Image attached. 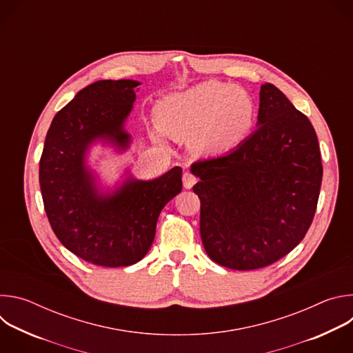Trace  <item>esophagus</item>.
I'll use <instances>...</instances> for the list:
<instances>
[{"mask_svg": "<svg viewBox=\"0 0 353 353\" xmlns=\"http://www.w3.org/2000/svg\"><path fill=\"white\" fill-rule=\"evenodd\" d=\"M196 183V177L191 173V172H184L183 173V184H184V188L190 190L192 188V185Z\"/></svg>", "mask_w": 353, "mask_h": 353, "instance_id": "obj_1", "label": "esophagus"}]
</instances>
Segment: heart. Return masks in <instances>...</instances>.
Masks as SVG:
<instances>
[{"mask_svg":"<svg viewBox=\"0 0 353 353\" xmlns=\"http://www.w3.org/2000/svg\"><path fill=\"white\" fill-rule=\"evenodd\" d=\"M256 103L244 89L205 81L163 99L157 109L159 128L174 139L191 137L203 154L234 146L256 120Z\"/></svg>","mask_w":353,"mask_h":353,"instance_id":"obj_1","label":"heart"}]
</instances>
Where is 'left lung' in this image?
I'll list each match as a JSON object with an SVG mask.
<instances>
[{
	"instance_id": "8db88e82",
	"label": "left lung",
	"mask_w": 353,
	"mask_h": 353,
	"mask_svg": "<svg viewBox=\"0 0 353 353\" xmlns=\"http://www.w3.org/2000/svg\"><path fill=\"white\" fill-rule=\"evenodd\" d=\"M257 125L232 152L191 165L207 254L239 271L271 265L303 240L323 180L312 123L272 83L261 85Z\"/></svg>"
}]
</instances>
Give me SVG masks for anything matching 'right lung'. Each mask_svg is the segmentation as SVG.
<instances>
[{
  "mask_svg": "<svg viewBox=\"0 0 353 353\" xmlns=\"http://www.w3.org/2000/svg\"><path fill=\"white\" fill-rule=\"evenodd\" d=\"M131 79L97 81L79 90L50 125L39 165L44 211L61 244L100 267H127L145 257L161 211L181 191V168L141 181L128 179L102 195L85 166L89 145L106 139L124 149V121L135 100Z\"/></svg>",
  "mask_w": 353,
  "mask_h": 353,
  "instance_id": "obj_1",
  "label": "right lung"
}]
</instances>
